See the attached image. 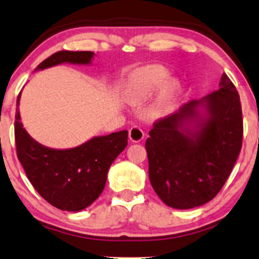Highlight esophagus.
<instances>
[{
    "label": "esophagus",
    "instance_id": "1",
    "mask_svg": "<svg viewBox=\"0 0 259 259\" xmlns=\"http://www.w3.org/2000/svg\"><path fill=\"white\" fill-rule=\"evenodd\" d=\"M144 136H145V134H144V131L142 130V127L133 126L132 128L130 130V139L132 140L133 143L142 142Z\"/></svg>",
    "mask_w": 259,
    "mask_h": 259
}]
</instances>
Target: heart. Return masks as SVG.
Masks as SVG:
<instances>
[{
  "instance_id": "obj_1",
  "label": "heart",
  "mask_w": 259,
  "mask_h": 259,
  "mask_svg": "<svg viewBox=\"0 0 259 259\" xmlns=\"http://www.w3.org/2000/svg\"><path fill=\"white\" fill-rule=\"evenodd\" d=\"M169 78L170 72L162 65H149L137 70L130 79L127 97L133 105H140L163 88ZM177 89L179 84L176 82H170L164 88L159 100L151 110L152 115H162L171 108Z\"/></svg>"
}]
</instances>
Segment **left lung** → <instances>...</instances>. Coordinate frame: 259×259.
Segmentation results:
<instances>
[{
	"label": "left lung",
	"instance_id": "left-lung-1",
	"mask_svg": "<svg viewBox=\"0 0 259 259\" xmlns=\"http://www.w3.org/2000/svg\"><path fill=\"white\" fill-rule=\"evenodd\" d=\"M206 103L208 119L199 121L196 106L190 101L179 112L158 119L149 132L145 147L151 186L169 207L189 209L214 199L224 187L243 144L240 97L226 73L219 89ZM198 120L200 130L189 134L184 122Z\"/></svg>",
	"mask_w": 259,
	"mask_h": 259
}]
</instances>
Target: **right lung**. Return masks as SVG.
Instances as JSON below:
<instances>
[{
	"instance_id": "1",
	"label": "right lung",
	"mask_w": 259,
	"mask_h": 259,
	"mask_svg": "<svg viewBox=\"0 0 259 259\" xmlns=\"http://www.w3.org/2000/svg\"><path fill=\"white\" fill-rule=\"evenodd\" d=\"M92 51H59L45 59L35 70H42L60 63L88 64ZM19 94L16 105L19 106ZM16 154L39 195L62 210L78 211L92 204L102 193L109 166L125 150L127 131L96 137L78 147L53 150L33 140L15 113Z\"/></svg>"
}]
</instances>
